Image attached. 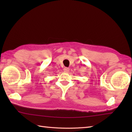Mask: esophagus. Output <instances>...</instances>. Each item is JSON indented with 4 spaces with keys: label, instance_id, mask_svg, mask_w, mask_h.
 Segmentation results:
<instances>
[{
    "label": "esophagus",
    "instance_id": "obj_1",
    "mask_svg": "<svg viewBox=\"0 0 132 132\" xmlns=\"http://www.w3.org/2000/svg\"><path fill=\"white\" fill-rule=\"evenodd\" d=\"M69 70H70L69 68H64L63 69V71H64V72H69Z\"/></svg>",
    "mask_w": 132,
    "mask_h": 132
}]
</instances>
